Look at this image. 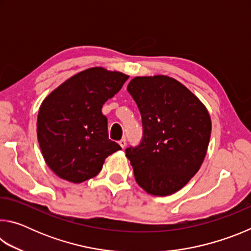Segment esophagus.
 <instances>
[{"mask_svg":"<svg viewBox=\"0 0 251 251\" xmlns=\"http://www.w3.org/2000/svg\"><path fill=\"white\" fill-rule=\"evenodd\" d=\"M120 146H121L122 148H125V146H126V139H125V138L121 139V141H120Z\"/></svg>","mask_w":251,"mask_h":251,"instance_id":"34e87169","label":"esophagus"}]
</instances>
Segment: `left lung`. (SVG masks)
Returning a JSON list of instances; mask_svg holds the SVG:
<instances>
[{"mask_svg": "<svg viewBox=\"0 0 251 251\" xmlns=\"http://www.w3.org/2000/svg\"><path fill=\"white\" fill-rule=\"evenodd\" d=\"M127 91L143 123L142 143L126 148L136 182L150 195L168 196L192 179L205 159L209 113L185 85L166 75L137 76Z\"/></svg>", "mask_w": 251, "mask_h": 251, "instance_id": "left-lung-1", "label": "left lung"}]
</instances>
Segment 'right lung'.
Masks as SVG:
<instances>
[{
    "instance_id": "1",
    "label": "right lung",
    "mask_w": 251,
    "mask_h": 251,
    "mask_svg": "<svg viewBox=\"0 0 251 251\" xmlns=\"http://www.w3.org/2000/svg\"><path fill=\"white\" fill-rule=\"evenodd\" d=\"M128 77L121 72L91 67L66 79L42 101L37 139L55 175L79 184L95 177L105 159L122 150L108 138L101 107Z\"/></svg>"
}]
</instances>
